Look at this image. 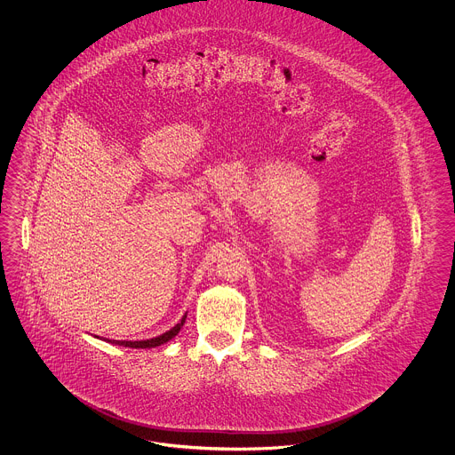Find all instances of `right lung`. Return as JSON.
<instances>
[{"instance_id": "obj_1", "label": "right lung", "mask_w": 455, "mask_h": 455, "mask_svg": "<svg viewBox=\"0 0 455 455\" xmlns=\"http://www.w3.org/2000/svg\"><path fill=\"white\" fill-rule=\"evenodd\" d=\"M186 323V315L180 319V323L179 324L173 325L171 331H167V332H164L162 336H156V338H152V339H145V341H116V339H108V343H112V345H119V347H160V345H164V343H167V341H171L172 338H175L177 334H179V331H180V327L184 325Z\"/></svg>"}]
</instances>
